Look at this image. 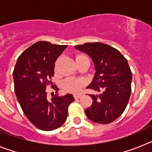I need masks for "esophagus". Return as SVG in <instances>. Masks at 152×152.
<instances>
[{
	"instance_id": "obj_1",
	"label": "esophagus",
	"mask_w": 152,
	"mask_h": 152,
	"mask_svg": "<svg viewBox=\"0 0 152 152\" xmlns=\"http://www.w3.org/2000/svg\"><path fill=\"white\" fill-rule=\"evenodd\" d=\"M82 96V95L81 94H74V97H75V99H79V98H80Z\"/></svg>"
}]
</instances>
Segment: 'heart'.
Returning <instances> with one entry per match:
<instances>
[{"label": "heart", "mask_w": 152, "mask_h": 152, "mask_svg": "<svg viewBox=\"0 0 152 152\" xmlns=\"http://www.w3.org/2000/svg\"><path fill=\"white\" fill-rule=\"evenodd\" d=\"M84 58H87V57L81 54L77 55L75 58L77 62L84 59ZM84 86V80L80 78H76V77H67L61 82V87L64 91L73 93V94H77V93L80 92Z\"/></svg>", "instance_id": "1"}]
</instances>
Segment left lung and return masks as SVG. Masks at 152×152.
Masks as SVG:
<instances>
[{
  "label": "left lung",
  "mask_w": 152,
  "mask_h": 152,
  "mask_svg": "<svg viewBox=\"0 0 152 152\" xmlns=\"http://www.w3.org/2000/svg\"><path fill=\"white\" fill-rule=\"evenodd\" d=\"M75 48L87 53L94 63V77L87 88L103 91L90 94L93 103L85 110L86 115L94 123H112L124 112L131 94L132 75L127 59L116 49L98 42Z\"/></svg>",
  "instance_id": "left-lung-1"
}]
</instances>
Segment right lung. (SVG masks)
Listing matches in <instances>:
<instances>
[{
	"mask_svg": "<svg viewBox=\"0 0 152 152\" xmlns=\"http://www.w3.org/2000/svg\"><path fill=\"white\" fill-rule=\"evenodd\" d=\"M68 45L37 42L19 56L13 70L14 91L23 112L33 126L44 131L58 128L66 121L69 105L75 101L72 94L55 95L47 98L46 87L52 85L55 62ZM54 95V94H53Z\"/></svg>",
	"mask_w": 152,
	"mask_h": 152,
	"instance_id": "1",
	"label": "right lung"
}]
</instances>
